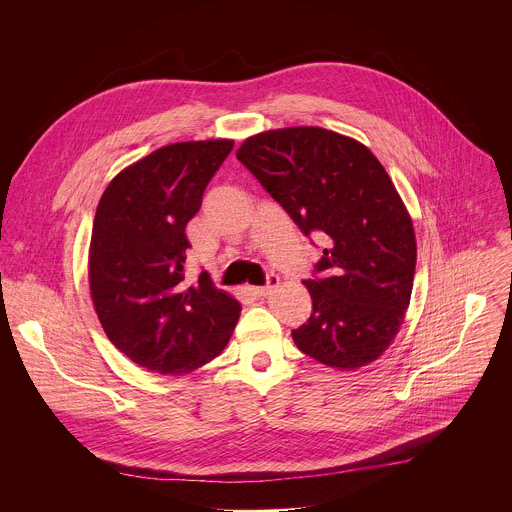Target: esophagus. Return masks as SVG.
I'll use <instances>...</instances> for the list:
<instances>
[{
  "mask_svg": "<svg viewBox=\"0 0 512 512\" xmlns=\"http://www.w3.org/2000/svg\"><path fill=\"white\" fill-rule=\"evenodd\" d=\"M279 287V277L277 275H267V283L265 285H259V287H253V293L257 295V297H267L273 289H277Z\"/></svg>",
  "mask_w": 512,
  "mask_h": 512,
  "instance_id": "obj_1",
  "label": "esophagus"
}]
</instances>
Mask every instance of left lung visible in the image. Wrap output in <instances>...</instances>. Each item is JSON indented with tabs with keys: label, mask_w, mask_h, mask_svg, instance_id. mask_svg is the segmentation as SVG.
<instances>
[{
	"label": "left lung",
	"mask_w": 512,
	"mask_h": 512,
	"mask_svg": "<svg viewBox=\"0 0 512 512\" xmlns=\"http://www.w3.org/2000/svg\"><path fill=\"white\" fill-rule=\"evenodd\" d=\"M237 159L303 235L325 241L305 279L313 311L293 329L315 361L353 371L391 345L411 301L413 221L379 159L321 127H287L243 141Z\"/></svg>",
	"instance_id": "left-lung-1"
}]
</instances>
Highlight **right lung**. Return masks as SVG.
<instances>
[{
    "label": "right lung",
    "mask_w": 512,
    "mask_h": 512,
    "mask_svg": "<svg viewBox=\"0 0 512 512\" xmlns=\"http://www.w3.org/2000/svg\"><path fill=\"white\" fill-rule=\"evenodd\" d=\"M233 149L229 139L161 147L103 191L89 247V287L109 341L139 367L185 375L215 359L241 305L203 271L185 283V235L203 191Z\"/></svg>",
    "instance_id": "1"
}]
</instances>
